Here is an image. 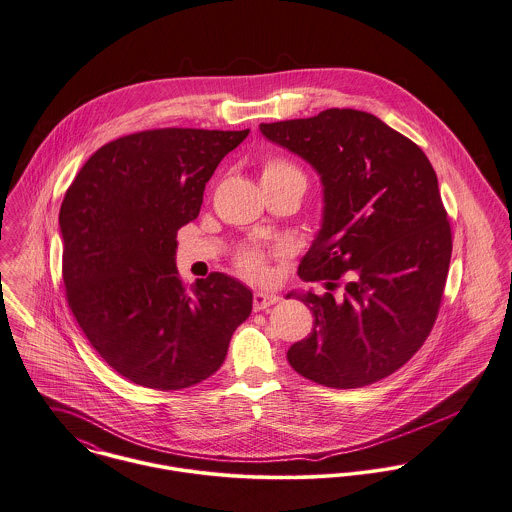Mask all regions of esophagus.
<instances>
[{
    "label": "esophagus",
    "mask_w": 512,
    "mask_h": 512,
    "mask_svg": "<svg viewBox=\"0 0 512 512\" xmlns=\"http://www.w3.org/2000/svg\"><path fill=\"white\" fill-rule=\"evenodd\" d=\"M278 295L274 293H264V291H256L254 293V311H262V309H268L272 307L274 303H278Z\"/></svg>",
    "instance_id": "obj_1"
}]
</instances>
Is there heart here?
Segmentation results:
<instances>
[{
	"label": "heart",
	"instance_id": "1",
	"mask_svg": "<svg viewBox=\"0 0 512 512\" xmlns=\"http://www.w3.org/2000/svg\"><path fill=\"white\" fill-rule=\"evenodd\" d=\"M283 176H297V178H303L301 172L281 160V158H272L266 166H264V172H262V180L264 178H283ZM238 268L252 279H266L268 278V266H266V256L262 250L258 248H246L238 254Z\"/></svg>",
	"mask_w": 512,
	"mask_h": 512
}]
</instances>
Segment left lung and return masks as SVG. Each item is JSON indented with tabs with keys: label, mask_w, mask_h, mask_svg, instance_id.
Instances as JSON below:
<instances>
[{
	"label": "left lung",
	"mask_w": 512,
	"mask_h": 512,
	"mask_svg": "<svg viewBox=\"0 0 512 512\" xmlns=\"http://www.w3.org/2000/svg\"><path fill=\"white\" fill-rule=\"evenodd\" d=\"M323 184V219L299 264L303 281L344 279V297L291 291L313 317L287 350L291 368L334 389L375 383L407 364L436 321L452 256L438 178L413 140L372 113L326 109L262 123Z\"/></svg>",
	"instance_id": "obj_1"
}]
</instances>
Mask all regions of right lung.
Instances as JSON below:
<instances>
[{
    "label": "right lung",
    "mask_w": 512,
    "mask_h": 512,
    "mask_svg": "<svg viewBox=\"0 0 512 512\" xmlns=\"http://www.w3.org/2000/svg\"><path fill=\"white\" fill-rule=\"evenodd\" d=\"M246 131L156 129L111 140L68 187L58 223L68 305L97 354L129 381L176 391L225 362L252 291L221 272L191 289L176 234Z\"/></svg>",
    "instance_id": "obj_1"
}]
</instances>
